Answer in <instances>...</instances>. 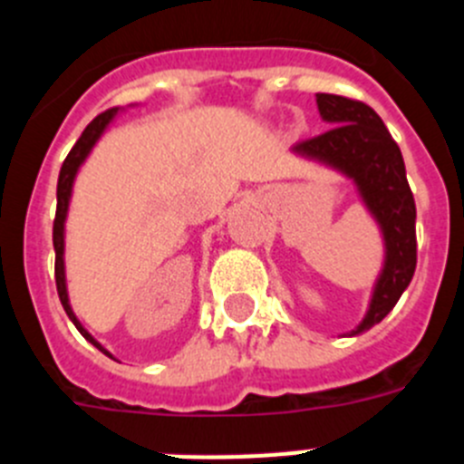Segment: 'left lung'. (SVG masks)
Here are the masks:
<instances>
[{"label":"left lung","instance_id":"obj_1","mask_svg":"<svg viewBox=\"0 0 464 464\" xmlns=\"http://www.w3.org/2000/svg\"><path fill=\"white\" fill-rule=\"evenodd\" d=\"M315 104L330 130L302 139L295 150L343 171L358 183L364 204L383 229L385 265L364 321L353 334L391 314L416 272V202L401 150L370 104L342 94L318 92Z\"/></svg>","mask_w":464,"mask_h":464}]
</instances>
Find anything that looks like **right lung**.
Masks as SVG:
<instances>
[{
  "label": "right lung",
  "instance_id": "1",
  "mask_svg": "<svg viewBox=\"0 0 464 464\" xmlns=\"http://www.w3.org/2000/svg\"><path fill=\"white\" fill-rule=\"evenodd\" d=\"M118 109H106L104 113L94 118L88 127L83 130V134L79 137V141L73 143V149L69 150L67 160L63 162V169H60V179H57V211H55V220H53V246H55V285H57V295H60V302H63L64 311L67 315L72 318V323L76 325V330L88 339L92 346H97L102 353L111 355L109 351L100 346V343L94 342L90 337L88 332L83 330L79 321H76V315H73L72 306H69V297H67V285H64V260H63V253H64V218H67V207H69V195H72V183H73V176L79 171L81 162L88 158L90 149L94 146V141L100 139V134L104 132V127L109 125L111 118L116 116Z\"/></svg>",
  "mask_w": 464,
  "mask_h": 464
}]
</instances>
